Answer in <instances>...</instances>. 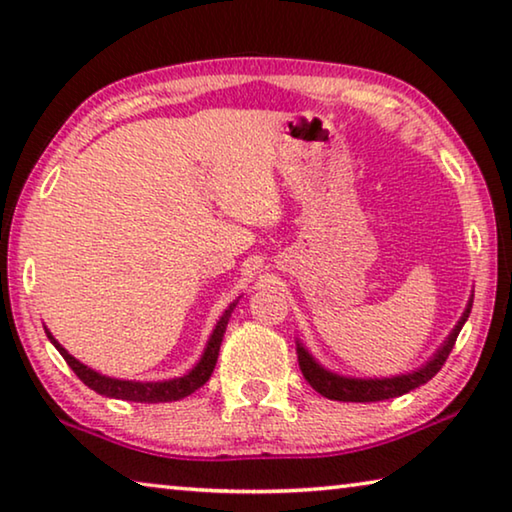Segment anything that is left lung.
I'll use <instances>...</instances> for the list:
<instances>
[{
    "instance_id": "8db88e82",
    "label": "left lung",
    "mask_w": 512,
    "mask_h": 512,
    "mask_svg": "<svg viewBox=\"0 0 512 512\" xmlns=\"http://www.w3.org/2000/svg\"><path fill=\"white\" fill-rule=\"evenodd\" d=\"M469 312H472V300H469L465 314L458 321V326L453 328V332L446 339V344L435 353V358L421 367L419 371H412L408 376H396V378H383V380H358V378H344L337 376V373H330L326 369H321L316 364L310 353L305 351L303 346L298 344V364L300 371L307 383H310L316 392L321 396H326L330 401H351V403H371V401H385V399H394V396L408 394L410 389H415L419 385H424L431 380L437 371L444 367L446 358L453 351V344L462 330V323L467 321Z\"/></svg>"
}]
</instances>
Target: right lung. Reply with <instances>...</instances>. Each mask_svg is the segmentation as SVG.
<instances>
[{
	"label": "right lung",
	"instance_id": "1",
	"mask_svg": "<svg viewBox=\"0 0 512 512\" xmlns=\"http://www.w3.org/2000/svg\"><path fill=\"white\" fill-rule=\"evenodd\" d=\"M232 310H234V303L227 307L225 314L221 316V321L216 323V330L205 348V355H202L196 367L186 373V376L164 380V383H134V380L107 378V376H102V373L88 369L86 364H81L79 360L72 358V355L59 342H56L50 332H47V337H50V342L56 346V351L63 355V360L68 362V367L77 373V378L81 380V383L91 387L93 392L109 396V399H123V401H136V403H170V401H180V399H184V396L193 394L196 389H200L207 383L209 376H212L216 360H218V351H221L223 332L227 328V321H230Z\"/></svg>",
	"mask_w": 512,
	"mask_h": 512
}]
</instances>
